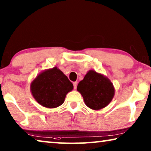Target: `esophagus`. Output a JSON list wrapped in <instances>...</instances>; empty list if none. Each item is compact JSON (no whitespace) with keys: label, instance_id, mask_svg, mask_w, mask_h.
I'll list each match as a JSON object with an SVG mask.
<instances>
[{"label":"esophagus","instance_id":"1","mask_svg":"<svg viewBox=\"0 0 151 151\" xmlns=\"http://www.w3.org/2000/svg\"><path fill=\"white\" fill-rule=\"evenodd\" d=\"M73 86H74V88L76 89V86H77V82H74L73 83Z\"/></svg>","mask_w":151,"mask_h":151}]
</instances>
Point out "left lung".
I'll return each mask as SVG.
<instances>
[{"mask_svg": "<svg viewBox=\"0 0 151 151\" xmlns=\"http://www.w3.org/2000/svg\"><path fill=\"white\" fill-rule=\"evenodd\" d=\"M77 91L83 96L86 105L96 111L108 105L115 93L111 81L94 70L88 71L83 80L79 82Z\"/></svg>", "mask_w": 151, "mask_h": 151, "instance_id": "8db88e82", "label": "left lung"}]
</instances>
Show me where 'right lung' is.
<instances>
[{
    "label": "right lung",
    "instance_id": "obj_1",
    "mask_svg": "<svg viewBox=\"0 0 151 151\" xmlns=\"http://www.w3.org/2000/svg\"><path fill=\"white\" fill-rule=\"evenodd\" d=\"M73 89V83L57 66L42 71L30 83V92L34 99L48 109L60 106L66 94Z\"/></svg>",
    "mask_w": 151,
    "mask_h": 151
}]
</instances>
